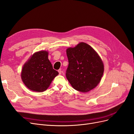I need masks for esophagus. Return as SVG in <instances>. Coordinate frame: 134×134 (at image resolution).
<instances>
[{"label": "esophagus", "mask_w": 134, "mask_h": 134, "mask_svg": "<svg viewBox=\"0 0 134 134\" xmlns=\"http://www.w3.org/2000/svg\"><path fill=\"white\" fill-rule=\"evenodd\" d=\"M58 72H59V74H61L62 73V71H61V69H59V70H58Z\"/></svg>", "instance_id": "34e87169"}]
</instances>
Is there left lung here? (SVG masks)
Wrapping results in <instances>:
<instances>
[{
  "mask_svg": "<svg viewBox=\"0 0 134 134\" xmlns=\"http://www.w3.org/2000/svg\"><path fill=\"white\" fill-rule=\"evenodd\" d=\"M68 60L66 78L73 88L85 92L95 88L100 83L104 71L100 57L91 46L80 43L66 50Z\"/></svg>",
  "mask_w": 134,
  "mask_h": 134,
  "instance_id": "obj_1",
  "label": "left lung"
}]
</instances>
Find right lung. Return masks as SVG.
<instances>
[{"mask_svg": "<svg viewBox=\"0 0 134 134\" xmlns=\"http://www.w3.org/2000/svg\"><path fill=\"white\" fill-rule=\"evenodd\" d=\"M59 72L53 69L48 59V53L41 51L34 54L23 67L21 78L27 88L43 92L48 88Z\"/></svg>", "mask_w": 134, "mask_h": 134, "instance_id": "obj_1", "label": "right lung"}]
</instances>
